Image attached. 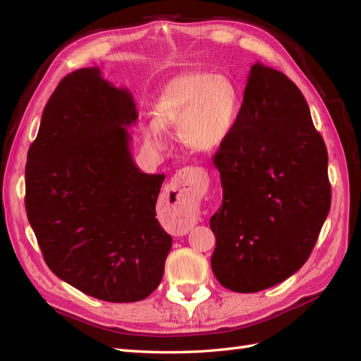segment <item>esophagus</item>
Segmentation results:
<instances>
[{
	"instance_id": "34e87169",
	"label": "esophagus",
	"mask_w": 361,
	"mask_h": 361,
	"mask_svg": "<svg viewBox=\"0 0 361 361\" xmlns=\"http://www.w3.org/2000/svg\"><path fill=\"white\" fill-rule=\"evenodd\" d=\"M206 190V179L195 169H182L170 183V211L183 227H191L197 221V209Z\"/></svg>"
}]
</instances>
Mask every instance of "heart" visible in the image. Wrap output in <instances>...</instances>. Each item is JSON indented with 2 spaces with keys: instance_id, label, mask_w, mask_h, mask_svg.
I'll return each mask as SVG.
<instances>
[{
  "instance_id": "heart-1",
  "label": "heart",
  "mask_w": 361,
  "mask_h": 361,
  "mask_svg": "<svg viewBox=\"0 0 361 361\" xmlns=\"http://www.w3.org/2000/svg\"><path fill=\"white\" fill-rule=\"evenodd\" d=\"M239 113L236 87L226 76L188 72L174 76L155 104V120L145 134L157 146L164 130L178 133L185 146L211 154L233 133Z\"/></svg>"
}]
</instances>
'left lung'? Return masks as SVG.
<instances>
[{
  "label": "left lung",
  "instance_id": "obj_1",
  "mask_svg": "<svg viewBox=\"0 0 361 361\" xmlns=\"http://www.w3.org/2000/svg\"><path fill=\"white\" fill-rule=\"evenodd\" d=\"M223 203L209 226L211 267L233 292L276 286L309 259L331 204L329 154L302 93L251 66L233 133L214 157Z\"/></svg>",
  "mask_w": 361,
  "mask_h": 361
}]
</instances>
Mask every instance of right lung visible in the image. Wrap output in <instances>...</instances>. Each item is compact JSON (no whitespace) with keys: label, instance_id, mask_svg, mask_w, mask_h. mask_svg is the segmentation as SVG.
I'll return each instance as SVG.
<instances>
[{"label":"right lung","instance_id":"add662e5","mask_svg":"<svg viewBox=\"0 0 361 361\" xmlns=\"http://www.w3.org/2000/svg\"><path fill=\"white\" fill-rule=\"evenodd\" d=\"M134 97L82 68L43 110L25 167V209L49 269L97 300L134 302L161 283L171 236L155 218L166 174L140 171Z\"/></svg>","mask_w":361,"mask_h":361}]
</instances>
